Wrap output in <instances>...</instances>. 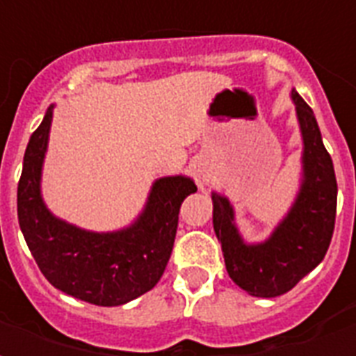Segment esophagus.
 <instances>
[{"instance_id":"esophagus-1","label":"esophagus","mask_w":356,"mask_h":356,"mask_svg":"<svg viewBox=\"0 0 356 356\" xmlns=\"http://www.w3.org/2000/svg\"><path fill=\"white\" fill-rule=\"evenodd\" d=\"M202 179H204V177H202Z\"/></svg>"}]
</instances>
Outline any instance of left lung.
Segmentation results:
<instances>
[{
  "label": "left lung",
  "instance_id": "obj_1",
  "mask_svg": "<svg viewBox=\"0 0 356 356\" xmlns=\"http://www.w3.org/2000/svg\"><path fill=\"white\" fill-rule=\"evenodd\" d=\"M291 101L303 137L301 186L290 211L261 244H246L234 225L229 198L211 193L213 231L221 242L232 282L255 298H276L290 291L328 252L334 234L337 183L334 163L322 143L313 110L296 89Z\"/></svg>",
  "mask_w": 356,
  "mask_h": 356
}]
</instances>
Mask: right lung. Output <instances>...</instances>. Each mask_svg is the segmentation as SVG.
<instances>
[{
    "mask_svg": "<svg viewBox=\"0 0 356 356\" xmlns=\"http://www.w3.org/2000/svg\"><path fill=\"white\" fill-rule=\"evenodd\" d=\"M53 104L28 140L17 191L20 231L43 276L93 305L116 307L152 290L170 261L179 209L196 193L191 177L156 179L137 221L114 232L83 231L51 213L42 198V165Z\"/></svg>",
    "mask_w": 356,
    "mask_h": 356,
    "instance_id": "add662e5",
    "label": "right lung"
}]
</instances>
